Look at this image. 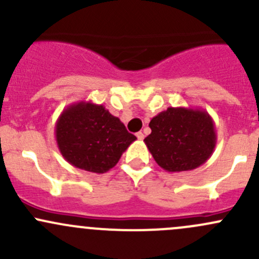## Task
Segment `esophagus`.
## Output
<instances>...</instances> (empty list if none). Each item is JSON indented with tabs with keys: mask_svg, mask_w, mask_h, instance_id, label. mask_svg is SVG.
<instances>
[{
	"mask_svg": "<svg viewBox=\"0 0 259 259\" xmlns=\"http://www.w3.org/2000/svg\"><path fill=\"white\" fill-rule=\"evenodd\" d=\"M137 138H138V139H139V140H143V139H144V134H143L142 132L137 133Z\"/></svg>",
	"mask_w": 259,
	"mask_h": 259,
	"instance_id": "esophagus-1",
	"label": "esophagus"
}]
</instances>
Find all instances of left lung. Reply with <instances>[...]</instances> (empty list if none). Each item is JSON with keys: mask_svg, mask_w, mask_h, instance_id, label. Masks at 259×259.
Returning a JSON list of instances; mask_svg holds the SVG:
<instances>
[{"mask_svg": "<svg viewBox=\"0 0 259 259\" xmlns=\"http://www.w3.org/2000/svg\"><path fill=\"white\" fill-rule=\"evenodd\" d=\"M151 133L145 145L160 168L179 173L198 168L213 154L215 126L205 110L168 108L149 122Z\"/></svg>", "mask_w": 259, "mask_h": 259, "instance_id": "obj_1", "label": "left lung"}]
</instances>
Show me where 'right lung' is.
<instances>
[{
	"label": "right lung",
	"instance_id": "obj_1",
	"mask_svg": "<svg viewBox=\"0 0 259 259\" xmlns=\"http://www.w3.org/2000/svg\"><path fill=\"white\" fill-rule=\"evenodd\" d=\"M55 138L65 160L75 168L103 174L117 164L137 137L104 105L79 101L64 109Z\"/></svg>",
	"mask_w": 259,
	"mask_h": 259
}]
</instances>
